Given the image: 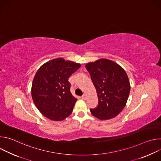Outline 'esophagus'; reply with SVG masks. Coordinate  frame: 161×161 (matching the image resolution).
<instances>
[{"label": "esophagus", "mask_w": 161, "mask_h": 161, "mask_svg": "<svg viewBox=\"0 0 161 161\" xmlns=\"http://www.w3.org/2000/svg\"><path fill=\"white\" fill-rule=\"evenodd\" d=\"M81 98H82V99H83V100H86V99H87V96H86V94H83V95L81 96Z\"/></svg>", "instance_id": "obj_1"}]
</instances>
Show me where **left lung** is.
<instances>
[{
    "instance_id": "8db88e82",
    "label": "left lung",
    "mask_w": 161,
    "mask_h": 161,
    "mask_svg": "<svg viewBox=\"0 0 161 161\" xmlns=\"http://www.w3.org/2000/svg\"><path fill=\"white\" fill-rule=\"evenodd\" d=\"M96 87L98 105L90 109L100 120L115 117L125 107L130 90L127 75L124 69L112 60L101 58L85 65Z\"/></svg>"
}]
</instances>
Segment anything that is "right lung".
<instances>
[{"instance_id":"obj_1","label":"right lung","mask_w":161,"mask_h":161,"mask_svg":"<svg viewBox=\"0 0 161 161\" xmlns=\"http://www.w3.org/2000/svg\"><path fill=\"white\" fill-rule=\"evenodd\" d=\"M81 65L62 58L50 60L35 75L31 94L38 110L47 118L60 121L69 116L77 99L70 91L69 78Z\"/></svg>"}]
</instances>
